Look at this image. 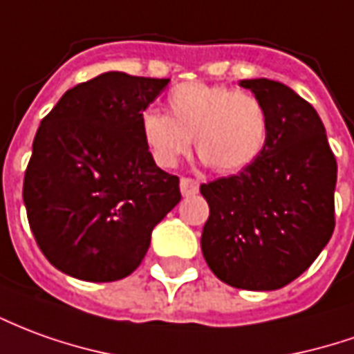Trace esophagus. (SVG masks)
<instances>
[{
	"instance_id": "34e87169",
	"label": "esophagus",
	"mask_w": 354,
	"mask_h": 354,
	"mask_svg": "<svg viewBox=\"0 0 354 354\" xmlns=\"http://www.w3.org/2000/svg\"><path fill=\"white\" fill-rule=\"evenodd\" d=\"M180 192L184 197H192L199 192V182L197 180H192V178H182L180 180Z\"/></svg>"
}]
</instances>
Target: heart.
Wrapping results in <instances>:
<instances>
[{
	"mask_svg": "<svg viewBox=\"0 0 354 354\" xmlns=\"http://www.w3.org/2000/svg\"><path fill=\"white\" fill-rule=\"evenodd\" d=\"M167 107L169 115L149 109L140 118L143 145L160 169H174L192 140L203 165H214L220 172L247 169L266 145L268 115L251 91L185 82L170 91Z\"/></svg>",
	"mask_w": 354,
	"mask_h": 354,
	"instance_id": "b5f03b06",
	"label": "heart"
}]
</instances>
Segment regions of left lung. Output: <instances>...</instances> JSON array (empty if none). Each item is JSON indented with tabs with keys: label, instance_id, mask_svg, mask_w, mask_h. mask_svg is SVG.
I'll use <instances>...</instances> for the list:
<instances>
[{
	"label": "left lung",
	"instance_id": "obj_1",
	"mask_svg": "<svg viewBox=\"0 0 354 354\" xmlns=\"http://www.w3.org/2000/svg\"><path fill=\"white\" fill-rule=\"evenodd\" d=\"M268 115L263 153L239 174L201 185V251L232 288L272 291L315 263L333 234L337 162L310 103L268 78L239 80Z\"/></svg>",
	"mask_w": 354,
	"mask_h": 354
}]
</instances>
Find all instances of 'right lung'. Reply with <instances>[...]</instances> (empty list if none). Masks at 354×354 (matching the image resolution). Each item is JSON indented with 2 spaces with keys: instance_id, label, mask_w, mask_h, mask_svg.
<instances>
[{
  "instance_id": "add662e5",
  "label": "right lung",
  "mask_w": 354,
  "mask_h": 354,
  "mask_svg": "<svg viewBox=\"0 0 354 354\" xmlns=\"http://www.w3.org/2000/svg\"><path fill=\"white\" fill-rule=\"evenodd\" d=\"M169 82L109 71L66 91L41 120L22 199L57 270L84 281L130 276L182 199L178 176L153 162L140 134L143 111Z\"/></svg>"
}]
</instances>
